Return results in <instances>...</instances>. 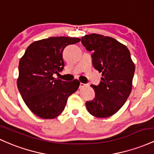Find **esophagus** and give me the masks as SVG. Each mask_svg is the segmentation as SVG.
<instances>
[{
    "label": "esophagus",
    "instance_id": "esophagus-1",
    "mask_svg": "<svg viewBox=\"0 0 154 154\" xmlns=\"http://www.w3.org/2000/svg\"><path fill=\"white\" fill-rule=\"evenodd\" d=\"M86 85V84H84V83H80V85H79V88H83Z\"/></svg>",
    "mask_w": 154,
    "mask_h": 154
}]
</instances>
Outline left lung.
<instances>
[{
  "label": "left lung",
  "mask_w": 154,
  "mask_h": 154,
  "mask_svg": "<svg viewBox=\"0 0 154 154\" xmlns=\"http://www.w3.org/2000/svg\"><path fill=\"white\" fill-rule=\"evenodd\" d=\"M82 43L93 52V66L103 75L100 84L91 85L95 97L86 102V108L95 117H109L123 106L132 91L135 66L130 52L116 39L99 34L83 36Z\"/></svg>",
  "instance_id": "8db88e82"
}]
</instances>
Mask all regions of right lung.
I'll return each instance as SVG.
<instances>
[{"label":"right lung","mask_w":154,"mask_h":154,"mask_svg":"<svg viewBox=\"0 0 154 154\" xmlns=\"http://www.w3.org/2000/svg\"><path fill=\"white\" fill-rule=\"evenodd\" d=\"M78 38L50 37L32 43L19 63L17 87L26 105L42 119H54L63 111L68 97L80 82H64L53 77L64 68L63 52Z\"/></svg>","instance_id":"add662e5"}]
</instances>
